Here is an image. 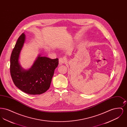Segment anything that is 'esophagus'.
<instances>
[{
    "mask_svg": "<svg viewBox=\"0 0 127 127\" xmlns=\"http://www.w3.org/2000/svg\"><path fill=\"white\" fill-rule=\"evenodd\" d=\"M66 61V59L65 58H61L59 59V64L60 65H62L63 64L65 63Z\"/></svg>",
    "mask_w": 127,
    "mask_h": 127,
    "instance_id": "34e87169",
    "label": "esophagus"
}]
</instances>
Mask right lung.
I'll return each mask as SVG.
<instances>
[{
	"instance_id": "add662e5",
	"label": "right lung",
	"mask_w": 127,
	"mask_h": 127,
	"mask_svg": "<svg viewBox=\"0 0 127 127\" xmlns=\"http://www.w3.org/2000/svg\"><path fill=\"white\" fill-rule=\"evenodd\" d=\"M25 40V35L22 33L13 49L10 57L11 76L14 84L21 91L30 95L41 94L49 88L59 60L38 55L30 69L25 70L18 61Z\"/></svg>"
}]
</instances>
